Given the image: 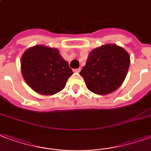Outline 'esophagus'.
I'll list each match as a JSON object with an SVG mask.
<instances>
[{
  "label": "esophagus",
  "mask_w": 151,
  "mask_h": 151,
  "mask_svg": "<svg viewBox=\"0 0 151 151\" xmlns=\"http://www.w3.org/2000/svg\"><path fill=\"white\" fill-rule=\"evenodd\" d=\"M73 71L75 72V73H79L81 71V68H78V69H75V70H73Z\"/></svg>",
  "instance_id": "34e87169"
}]
</instances>
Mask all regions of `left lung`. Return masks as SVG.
<instances>
[{"label":"left lung","instance_id":"left-lung-1","mask_svg":"<svg viewBox=\"0 0 151 151\" xmlns=\"http://www.w3.org/2000/svg\"><path fill=\"white\" fill-rule=\"evenodd\" d=\"M129 54L116 44H105L89 53L86 65L81 70L88 90L107 95L124 82L130 65Z\"/></svg>","mask_w":151,"mask_h":151}]
</instances>
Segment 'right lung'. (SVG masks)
<instances>
[{
  "mask_svg": "<svg viewBox=\"0 0 151 151\" xmlns=\"http://www.w3.org/2000/svg\"><path fill=\"white\" fill-rule=\"evenodd\" d=\"M21 73L30 88L49 96L65 88L73 71L58 49L36 45L25 50L22 56Z\"/></svg>",
  "mask_w": 151,
  "mask_h": 151,
  "instance_id": "right-lung-1",
  "label": "right lung"
}]
</instances>
